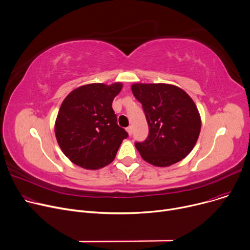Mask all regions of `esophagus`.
I'll use <instances>...</instances> for the list:
<instances>
[{
	"mask_svg": "<svg viewBox=\"0 0 250 250\" xmlns=\"http://www.w3.org/2000/svg\"><path fill=\"white\" fill-rule=\"evenodd\" d=\"M126 130H127L129 135H132V133H133V128H132V126H128V127L126 128Z\"/></svg>",
	"mask_w": 250,
	"mask_h": 250,
	"instance_id": "1",
	"label": "esophagus"
}]
</instances>
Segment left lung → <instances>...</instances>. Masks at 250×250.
Returning a JSON list of instances; mask_svg holds the SVG:
<instances>
[{
	"mask_svg": "<svg viewBox=\"0 0 250 250\" xmlns=\"http://www.w3.org/2000/svg\"><path fill=\"white\" fill-rule=\"evenodd\" d=\"M132 93L141 103L149 134L135 147L155 167H169L185 158L201 131L197 106L181 87L167 83H133Z\"/></svg>",
	"mask_w": 250,
	"mask_h": 250,
	"instance_id": "obj_1",
	"label": "left lung"
}]
</instances>
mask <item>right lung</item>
<instances>
[{
    "label": "right lung",
    "mask_w": 250,
    "mask_h": 250,
    "mask_svg": "<svg viewBox=\"0 0 250 250\" xmlns=\"http://www.w3.org/2000/svg\"><path fill=\"white\" fill-rule=\"evenodd\" d=\"M122 86L121 83L84 84L63 100L54 131L62 152L75 165L86 169L108 166L128 137L112 108Z\"/></svg>",
    "instance_id": "obj_1"
}]
</instances>
